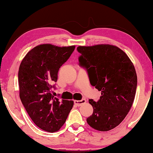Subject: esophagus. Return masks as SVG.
I'll list each match as a JSON object with an SVG mask.
<instances>
[{
    "instance_id": "34e87169",
    "label": "esophagus",
    "mask_w": 153,
    "mask_h": 153,
    "mask_svg": "<svg viewBox=\"0 0 153 153\" xmlns=\"http://www.w3.org/2000/svg\"><path fill=\"white\" fill-rule=\"evenodd\" d=\"M85 102H86V100H85V99H83L81 100H75L74 104H76V105L78 106H80L82 105V104H85Z\"/></svg>"
}]
</instances>
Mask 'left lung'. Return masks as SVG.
<instances>
[{
    "instance_id": "8db88e82",
    "label": "left lung",
    "mask_w": 153,
    "mask_h": 153,
    "mask_svg": "<svg viewBox=\"0 0 153 153\" xmlns=\"http://www.w3.org/2000/svg\"><path fill=\"white\" fill-rule=\"evenodd\" d=\"M79 64L87 69L90 82L101 96L89 100L93 113L87 118L90 126L106 131L118 126L128 114L135 97L137 76L134 66L120 48L110 45L79 46Z\"/></svg>"
}]
</instances>
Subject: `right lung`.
Returning <instances> with one entry per match:
<instances>
[{"label":"right lung","instance_id":"right-lung-1","mask_svg":"<svg viewBox=\"0 0 153 153\" xmlns=\"http://www.w3.org/2000/svg\"><path fill=\"white\" fill-rule=\"evenodd\" d=\"M74 49L75 46L38 45L28 52L19 69L21 101L33 123L49 132L59 130L74 105L72 100L53 96L52 83L57 81L58 70Z\"/></svg>","mask_w":153,"mask_h":153}]
</instances>
